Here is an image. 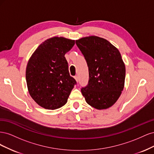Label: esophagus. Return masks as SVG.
Masks as SVG:
<instances>
[{"instance_id":"1","label":"esophagus","mask_w":154,"mask_h":154,"mask_svg":"<svg viewBox=\"0 0 154 154\" xmlns=\"http://www.w3.org/2000/svg\"><path fill=\"white\" fill-rule=\"evenodd\" d=\"M74 78H75V80H76V82H78V76H76L75 77H74Z\"/></svg>"}]
</instances>
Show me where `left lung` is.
Segmentation results:
<instances>
[{
  "label": "left lung",
  "instance_id": "obj_1",
  "mask_svg": "<svg viewBox=\"0 0 154 154\" xmlns=\"http://www.w3.org/2000/svg\"><path fill=\"white\" fill-rule=\"evenodd\" d=\"M76 44L84 55L89 72L82 95L94 108L109 109L118 101L125 86L126 69L122 55L108 40L97 36L83 37Z\"/></svg>",
  "mask_w": 154,
  "mask_h": 154
}]
</instances>
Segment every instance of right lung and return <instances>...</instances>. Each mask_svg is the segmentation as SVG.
I'll list each match as a JSON object with an SVG mask.
<instances>
[{
    "label": "right lung",
    "instance_id": "1",
    "mask_svg": "<svg viewBox=\"0 0 154 154\" xmlns=\"http://www.w3.org/2000/svg\"><path fill=\"white\" fill-rule=\"evenodd\" d=\"M75 40L54 36L42 43L27 62L26 78L31 97L42 108L55 110L66 105L76 84L70 76L65 54Z\"/></svg>",
    "mask_w": 154,
    "mask_h": 154
}]
</instances>
